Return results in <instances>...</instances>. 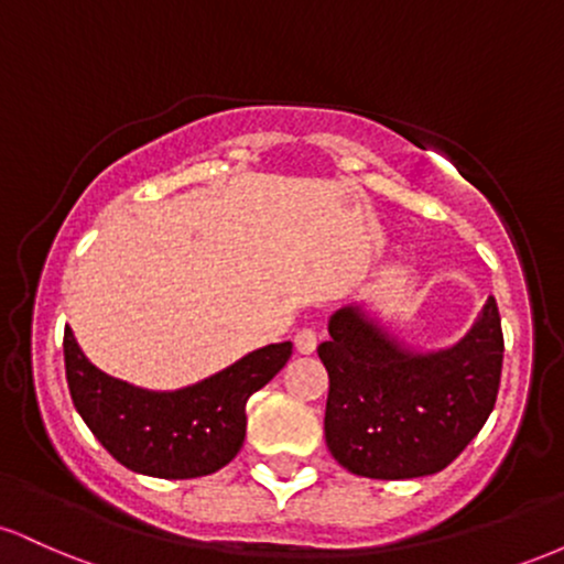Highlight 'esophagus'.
Returning a JSON list of instances; mask_svg holds the SVG:
<instances>
[{"instance_id": "1", "label": "esophagus", "mask_w": 564, "mask_h": 564, "mask_svg": "<svg viewBox=\"0 0 564 564\" xmlns=\"http://www.w3.org/2000/svg\"><path fill=\"white\" fill-rule=\"evenodd\" d=\"M294 347H296V352H302V355L315 352V347H318V332H315L313 326H302L294 336Z\"/></svg>"}]
</instances>
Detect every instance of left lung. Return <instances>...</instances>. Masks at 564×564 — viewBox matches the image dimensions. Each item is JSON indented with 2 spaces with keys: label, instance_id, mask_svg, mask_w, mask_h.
I'll use <instances>...</instances> for the list:
<instances>
[{
  "label": "left lung",
  "instance_id": "1",
  "mask_svg": "<svg viewBox=\"0 0 564 564\" xmlns=\"http://www.w3.org/2000/svg\"><path fill=\"white\" fill-rule=\"evenodd\" d=\"M318 358L328 371L326 445L347 471L371 480L435 475L469 445L496 405L503 366L494 296L456 347L400 349L360 310H339Z\"/></svg>",
  "mask_w": 564,
  "mask_h": 564
}]
</instances>
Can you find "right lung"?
Wrapping results in <instances>:
<instances>
[{"instance_id":"add662e5","label":"right lung","mask_w":564,"mask_h":564,"mask_svg":"<svg viewBox=\"0 0 564 564\" xmlns=\"http://www.w3.org/2000/svg\"><path fill=\"white\" fill-rule=\"evenodd\" d=\"M70 400L119 464L140 475L191 480L223 469L246 437V400L291 358V341L251 355L180 392L134 390L84 358L74 334H63Z\"/></svg>"}]
</instances>
